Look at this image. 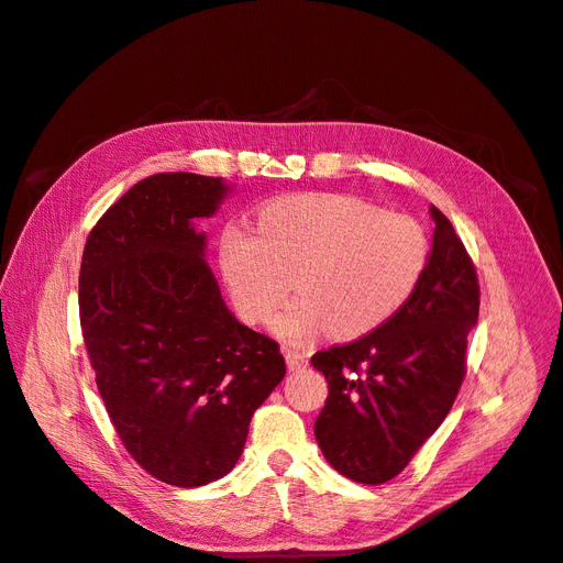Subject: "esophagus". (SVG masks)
I'll return each instance as SVG.
<instances>
[{
  "mask_svg": "<svg viewBox=\"0 0 563 563\" xmlns=\"http://www.w3.org/2000/svg\"><path fill=\"white\" fill-rule=\"evenodd\" d=\"M284 357H286V364L291 372H298L308 364V355L298 351V347H284Z\"/></svg>",
  "mask_w": 563,
  "mask_h": 563,
  "instance_id": "34e87169",
  "label": "esophagus"
}]
</instances>
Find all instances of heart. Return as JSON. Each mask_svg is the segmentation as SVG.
<instances>
[{
  "instance_id": "heart-1",
  "label": "heart",
  "mask_w": 563,
  "mask_h": 563,
  "mask_svg": "<svg viewBox=\"0 0 563 563\" xmlns=\"http://www.w3.org/2000/svg\"><path fill=\"white\" fill-rule=\"evenodd\" d=\"M255 236L227 227L218 263L234 310L249 324L272 317L288 288L298 296L272 333L302 345L333 329L360 339L398 314L429 265L423 227L353 194H296L255 210Z\"/></svg>"
}]
</instances>
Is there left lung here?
<instances>
[{
  "label": "left lung",
  "instance_id": "obj_1",
  "mask_svg": "<svg viewBox=\"0 0 563 563\" xmlns=\"http://www.w3.org/2000/svg\"><path fill=\"white\" fill-rule=\"evenodd\" d=\"M433 249L415 296L390 322L312 355L329 398L314 421L327 462L355 483L395 478L443 423L466 374L478 279L450 220L431 206Z\"/></svg>",
  "mask_w": 563,
  "mask_h": 563
}]
</instances>
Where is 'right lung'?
<instances>
[{
    "label": "right lung",
    "instance_id": "obj_1",
    "mask_svg": "<svg viewBox=\"0 0 563 563\" xmlns=\"http://www.w3.org/2000/svg\"><path fill=\"white\" fill-rule=\"evenodd\" d=\"M232 189L151 175L103 212L82 253L80 324L106 412L134 462L177 488L230 474L286 374L279 345L224 306L196 230Z\"/></svg>",
    "mask_w": 563,
    "mask_h": 563
}]
</instances>
